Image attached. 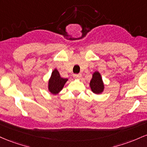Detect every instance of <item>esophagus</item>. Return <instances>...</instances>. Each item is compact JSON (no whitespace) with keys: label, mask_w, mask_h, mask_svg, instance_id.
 Segmentation results:
<instances>
[{"label":"esophagus","mask_w":147,"mask_h":147,"mask_svg":"<svg viewBox=\"0 0 147 147\" xmlns=\"http://www.w3.org/2000/svg\"><path fill=\"white\" fill-rule=\"evenodd\" d=\"M81 74H74V77L75 78H80L81 77Z\"/></svg>","instance_id":"esophagus-1"}]
</instances>
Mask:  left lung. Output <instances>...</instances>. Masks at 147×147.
Instances as JSON below:
<instances>
[{
    "instance_id": "1",
    "label": "left lung",
    "mask_w": 147,
    "mask_h": 147,
    "mask_svg": "<svg viewBox=\"0 0 147 147\" xmlns=\"http://www.w3.org/2000/svg\"><path fill=\"white\" fill-rule=\"evenodd\" d=\"M90 87L92 89V91L95 94H100L103 92L104 89L103 80H102L101 76L98 72H95L93 74L91 81H90Z\"/></svg>"
}]
</instances>
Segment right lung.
<instances>
[{
	"mask_svg": "<svg viewBox=\"0 0 147 147\" xmlns=\"http://www.w3.org/2000/svg\"><path fill=\"white\" fill-rule=\"evenodd\" d=\"M67 80H68V79L61 78L58 71L57 69H55L52 72L51 77L49 82V91L52 94H56L62 90L64 85Z\"/></svg>",
	"mask_w": 147,
	"mask_h": 147,
	"instance_id": "right-lung-1",
	"label": "right lung"
}]
</instances>
